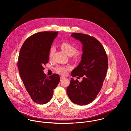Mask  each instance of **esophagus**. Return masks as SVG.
I'll return each instance as SVG.
<instances>
[{
    "instance_id": "obj_1",
    "label": "esophagus",
    "mask_w": 131,
    "mask_h": 131,
    "mask_svg": "<svg viewBox=\"0 0 131 131\" xmlns=\"http://www.w3.org/2000/svg\"><path fill=\"white\" fill-rule=\"evenodd\" d=\"M64 79H65V78L63 77H60V80H63Z\"/></svg>"
}]
</instances>
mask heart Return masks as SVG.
<instances>
[{
	"label": "heart",
	"mask_w": 131,
	"mask_h": 131,
	"mask_svg": "<svg viewBox=\"0 0 131 131\" xmlns=\"http://www.w3.org/2000/svg\"><path fill=\"white\" fill-rule=\"evenodd\" d=\"M60 47L63 51L65 52L68 56L70 57L74 55L75 58H78V54L76 53L78 51L77 49L73 45L69 42H63L60 45ZM54 48L52 47L50 51V57H52L54 52ZM69 70L70 67L65 66H59L56 68L57 72L61 75H66L68 71Z\"/></svg>",
	"instance_id": "heart-1"
}]
</instances>
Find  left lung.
<instances>
[{"label":"left lung","instance_id":"left-lung-1","mask_svg":"<svg viewBox=\"0 0 131 131\" xmlns=\"http://www.w3.org/2000/svg\"><path fill=\"white\" fill-rule=\"evenodd\" d=\"M71 37L82 45L81 61L72 71L71 76L82 78V80L79 82L71 78L67 93L73 103L88 104L95 99L102 88L108 68V58L103 46L94 37L79 33H73Z\"/></svg>","mask_w":131,"mask_h":131}]
</instances>
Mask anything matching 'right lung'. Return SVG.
Returning <instances> with one entry per match:
<instances>
[{
  "mask_svg": "<svg viewBox=\"0 0 131 131\" xmlns=\"http://www.w3.org/2000/svg\"><path fill=\"white\" fill-rule=\"evenodd\" d=\"M57 35L58 32L53 31L35 33L25 40L19 53L18 67L20 77L32 100L39 104L50 101L60 80L58 74L47 77L43 71Z\"/></svg>",
  "mask_w": 131,
  "mask_h": 131,
  "instance_id": "add662e5",
  "label": "right lung"
}]
</instances>
